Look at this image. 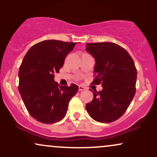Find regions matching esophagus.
<instances>
[{
    "label": "esophagus",
    "mask_w": 157,
    "mask_h": 157,
    "mask_svg": "<svg viewBox=\"0 0 157 157\" xmlns=\"http://www.w3.org/2000/svg\"><path fill=\"white\" fill-rule=\"evenodd\" d=\"M78 89H79V91H83V90H85V89H86V87H84V86H79V88H78Z\"/></svg>",
    "instance_id": "34e87169"
}]
</instances>
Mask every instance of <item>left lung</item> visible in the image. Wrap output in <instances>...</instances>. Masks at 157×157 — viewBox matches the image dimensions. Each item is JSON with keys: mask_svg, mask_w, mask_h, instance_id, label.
Returning a JSON list of instances; mask_svg holds the SVG:
<instances>
[{"mask_svg": "<svg viewBox=\"0 0 157 157\" xmlns=\"http://www.w3.org/2000/svg\"><path fill=\"white\" fill-rule=\"evenodd\" d=\"M86 51L96 60L92 84H101L102 90L92 91L94 98L86 109L97 122H113L125 112L136 93L134 62L125 48L114 43L87 44Z\"/></svg>", "mask_w": 157, "mask_h": 157, "instance_id": "1", "label": "left lung"}]
</instances>
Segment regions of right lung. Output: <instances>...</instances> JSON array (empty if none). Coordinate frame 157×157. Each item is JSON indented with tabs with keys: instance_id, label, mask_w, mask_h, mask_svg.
Returning a JSON list of instances; mask_svg holds the SVG:
<instances>
[{
	"instance_id": "right-lung-1",
	"label": "right lung",
	"mask_w": 157,
	"mask_h": 157,
	"mask_svg": "<svg viewBox=\"0 0 157 157\" xmlns=\"http://www.w3.org/2000/svg\"><path fill=\"white\" fill-rule=\"evenodd\" d=\"M77 43L48 40L32 46L19 69L18 90L27 111L37 121L53 124L64 118L78 86H59L54 80Z\"/></svg>"
}]
</instances>
